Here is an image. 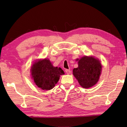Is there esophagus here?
<instances>
[{
    "instance_id": "esophagus-1",
    "label": "esophagus",
    "mask_w": 127,
    "mask_h": 127,
    "mask_svg": "<svg viewBox=\"0 0 127 127\" xmlns=\"http://www.w3.org/2000/svg\"><path fill=\"white\" fill-rule=\"evenodd\" d=\"M65 72H66V73L67 74H70L71 73V71L69 69H66L65 70Z\"/></svg>"
}]
</instances>
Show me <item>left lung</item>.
<instances>
[{"label":"left lung","instance_id":"8db88e82","mask_svg":"<svg viewBox=\"0 0 127 127\" xmlns=\"http://www.w3.org/2000/svg\"><path fill=\"white\" fill-rule=\"evenodd\" d=\"M78 64L79 66L73 69V75L81 86L88 88L95 85L101 71V65L98 59L85 56L80 59Z\"/></svg>","mask_w":127,"mask_h":127}]
</instances>
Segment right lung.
Masks as SVG:
<instances>
[{
  "label": "right lung",
  "mask_w": 127,
  "mask_h": 127,
  "mask_svg": "<svg viewBox=\"0 0 127 127\" xmlns=\"http://www.w3.org/2000/svg\"><path fill=\"white\" fill-rule=\"evenodd\" d=\"M32 77L37 87L43 90H50L55 86L60 77L64 74L61 68L54 67L47 59L35 63L31 69Z\"/></svg>",
  "instance_id": "1"
}]
</instances>
